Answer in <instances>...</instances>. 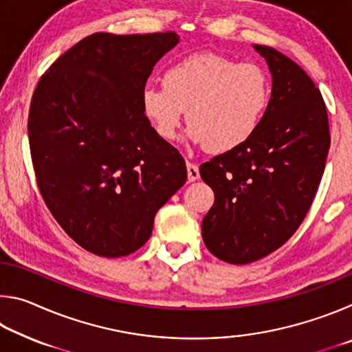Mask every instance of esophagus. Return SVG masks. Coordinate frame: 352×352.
Segmentation results:
<instances>
[{
	"mask_svg": "<svg viewBox=\"0 0 352 352\" xmlns=\"http://www.w3.org/2000/svg\"><path fill=\"white\" fill-rule=\"evenodd\" d=\"M186 168H188V180H189V182H195V180H199V177H200L199 166L195 164V163H190V162H188V163H186Z\"/></svg>",
	"mask_w": 352,
	"mask_h": 352,
	"instance_id": "34e87169",
	"label": "esophagus"
}]
</instances>
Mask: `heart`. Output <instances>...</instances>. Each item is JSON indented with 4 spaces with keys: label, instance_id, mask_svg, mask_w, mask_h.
I'll list each match as a JSON object with an SVG mask.
<instances>
[{
    "label": "heart",
    "instance_id": "heart-1",
    "mask_svg": "<svg viewBox=\"0 0 352 352\" xmlns=\"http://www.w3.org/2000/svg\"><path fill=\"white\" fill-rule=\"evenodd\" d=\"M270 99V77L259 65L200 52L166 69L163 87L147 85L141 105L166 141L177 138L188 110L189 138L210 152L223 153L258 132Z\"/></svg>",
    "mask_w": 352,
    "mask_h": 352
}]
</instances>
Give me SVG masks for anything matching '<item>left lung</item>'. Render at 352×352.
Listing matches in <instances>:
<instances>
[{
  "label": "left lung",
  "mask_w": 352,
  "mask_h": 352,
  "mask_svg": "<svg viewBox=\"0 0 352 352\" xmlns=\"http://www.w3.org/2000/svg\"><path fill=\"white\" fill-rule=\"evenodd\" d=\"M272 73V99L252 138L200 166L214 190L201 222L206 248L230 264H248L294 236L311 208L331 146L323 96L300 65L254 45Z\"/></svg>",
  "instance_id": "left-lung-1"
}]
</instances>
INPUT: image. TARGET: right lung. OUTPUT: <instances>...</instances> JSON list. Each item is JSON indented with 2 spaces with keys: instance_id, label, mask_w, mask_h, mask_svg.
Instances as JSON below:
<instances>
[{
  "instance_id": "add662e5",
  "label": "right lung",
  "mask_w": 352,
  "mask_h": 352,
  "mask_svg": "<svg viewBox=\"0 0 352 352\" xmlns=\"http://www.w3.org/2000/svg\"><path fill=\"white\" fill-rule=\"evenodd\" d=\"M175 32H96L40 77L29 147L47 210L93 254L121 258L152 234L155 214L186 182V164L142 111L141 94Z\"/></svg>"
}]
</instances>
